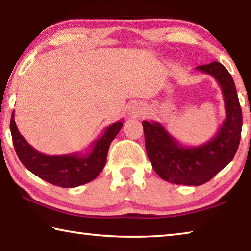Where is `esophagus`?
<instances>
[{
	"mask_svg": "<svg viewBox=\"0 0 251 251\" xmlns=\"http://www.w3.org/2000/svg\"><path fill=\"white\" fill-rule=\"evenodd\" d=\"M145 112V108L143 107V105L139 103H133L129 105L128 107V115L131 117H138L141 116Z\"/></svg>",
	"mask_w": 251,
	"mask_h": 251,
	"instance_id": "1",
	"label": "esophagus"
}]
</instances>
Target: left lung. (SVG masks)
<instances>
[{"label": "left lung", "instance_id": "1", "mask_svg": "<svg viewBox=\"0 0 251 251\" xmlns=\"http://www.w3.org/2000/svg\"><path fill=\"white\" fill-rule=\"evenodd\" d=\"M196 70L217 80L224 96L226 120L210 141L199 146H182L160 123L143 122L152 168L164 180L176 185L199 186L210 180L232 160L240 142L243 113L231 75L218 62Z\"/></svg>", "mask_w": 251, "mask_h": 251}]
</instances>
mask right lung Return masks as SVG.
<instances>
[{
    "mask_svg": "<svg viewBox=\"0 0 251 251\" xmlns=\"http://www.w3.org/2000/svg\"><path fill=\"white\" fill-rule=\"evenodd\" d=\"M122 126V120L109 125L104 134L91 144L85 154L74 152L50 156L33 148L20 134L14 121V112L10 122L14 150L22 164L34 175L63 188L87 184L100 175L105 166L110 143L116 137Z\"/></svg>",
    "mask_w": 251,
    "mask_h": 251,
    "instance_id": "add662e5",
    "label": "right lung"
}]
</instances>
